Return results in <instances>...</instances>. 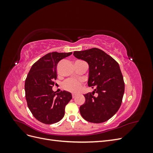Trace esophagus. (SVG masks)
<instances>
[{"label":"esophagus","instance_id":"1","mask_svg":"<svg viewBox=\"0 0 153 153\" xmlns=\"http://www.w3.org/2000/svg\"><path fill=\"white\" fill-rule=\"evenodd\" d=\"M76 95L75 94H72V98H75V96H76Z\"/></svg>","mask_w":153,"mask_h":153}]
</instances>
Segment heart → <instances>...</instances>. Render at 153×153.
<instances>
[{
	"label": "heart",
	"mask_w": 153,
	"mask_h": 153,
	"mask_svg": "<svg viewBox=\"0 0 153 153\" xmlns=\"http://www.w3.org/2000/svg\"><path fill=\"white\" fill-rule=\"evenodd\" d=\"M82 82L73 78L68 79L62 84V88L66 91L71 92H77L81 89Z\"/></svg>",
	"instance_id": "b5f03b06"
}]
</instances>
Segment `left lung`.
<instances>
[{"instance_id": "8db88e82", "label": "left lung", "mask_w": 153, "mask_h": 153, "mask_svg": "<svg viewBox=\"0 0 153 153\" xmlns=\"http://www.w3.org/2000/svg\"><path fill=\"white\" fill-rule=\"evenodd\" d=\"M73 55L89 64L88 85L95 88L94 91L84 94L85 101L80 107L81 115L93 123L108 121L119 109L124 92V82L119 64L97 48L75 51ZM95 92L98 96H94Z\"/></svg>"}]
</instances>
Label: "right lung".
Returning <instances> with one entry per match:
<instances>
[{
	"mask_svg": "<svg viewBox=\"0 0 153 153\" xmlns=\"http://www.w3.org/2000/svg\"><path fill=\"white\" fill-rule=\"evenodd\" d=\"M72 54L48 53L32 66L25 82L27 106L33 116L41 123L51 124L63 118L66 105L72 99L70 92H53L54 80L57 79V66L62 59Z\"/></svg>",
	"mask_w": 153,
	"mask_h": 153,
	"instance_id": "obj_1",
	"label": "right lung"
}]
</instances>
